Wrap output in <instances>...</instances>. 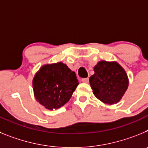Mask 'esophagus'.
I'll return each instance as SVG.
<instances>
[{"label":"esophagus","mask_w":148,"mask_h":148,"mask_svg":"<svg viewBox=\"0 0 148 148\" xmlns=\"http://www.w3.org/2000/svg\"><path fill=\"white\" fill-rule=\"evenodd\" d=\"M82 82H84V83H88L89 78H82Z\"/></svg>","instance_id":"34e87169"}]
</instances>
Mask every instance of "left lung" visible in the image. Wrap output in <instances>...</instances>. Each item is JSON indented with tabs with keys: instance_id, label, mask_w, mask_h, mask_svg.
Instances as JSON below:
<instances>
[{
	"instance_id": "obj_1",
	"label": "left lung",
	"mask_w": 148,
	"mask_h": 148,
	"mask_svg": "<svg viewBox=\"0 0 148 148\" xmlns=\"http://www.w3.org/2000/svg\"><path fill=\"white\" fill-rule=\"evenodd\" d=\"M90 84L94 95L107 104H117L125 95L129 79L124 68L116 61H100L93 68Z\"/></svg>"
}]
</instances>
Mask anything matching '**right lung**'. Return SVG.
<instances>
[{
  "mask_svg": "<svg viewBox=\"0 0 148 148\" xmlns=\"http://www.w3.org/2000/svg\"><path fill=\"white\" fill-rule=\"evenodd\" d=\"M75 72L62 62L40 66L32 80L34 96L49 110L58 109L69 101L78 85Z\"/></svg>",
  "mask_w": 148,
  "mask_h": 148,
  "instance_id": "1",
  "label": "right lung"
}]
</instances>
